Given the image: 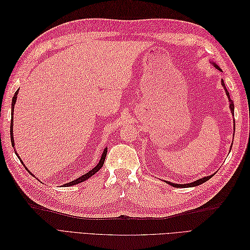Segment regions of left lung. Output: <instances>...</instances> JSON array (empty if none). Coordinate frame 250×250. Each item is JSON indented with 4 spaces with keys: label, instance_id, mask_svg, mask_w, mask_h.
Listing matches in <instances>:
<instances>
[{
    "label": "left lung",
    "instance_id": "8db88e82",
    "mask_svg": "<svg viewBox=\"0 0 250 250\" xmlns=\"http://www.w3.org/2000/svg\"><path fill=\"white\" fill-rule=\"evenodd\" d=\"M211 64H213L217 70H219V71H221V69L220 67H219L216 63H214V62H211ZM221 82H222V86L224 87V90H225V93H226V95H228V98H229V108H230V111H231V115L232 116H234V113H233V108H234V106H233V102H232V100L230 99V97H229V93L228 92V89H226V87H225V84H224V81L223 80H221ZM234 122V121H233ZM232 146V145H231ZM231 150V148L229 149V151ZM215 174V173H214ZM214 174L213 175H209V176H206V177H202V178H200V179H197V180H195V181H193V183H191V184H184V185H177V184H172V183H170V181H166V183L167 184H169L170 186H172V187H174V188H186V187H196V186H199V185H201V184H203V183H206L207 180H208L209 178H211L214 176Z\"/></svg>",
    "mask_w": 250,
    "mask_h": 250
}]
</instances>
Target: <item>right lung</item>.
I'll return each mask as SVG.
<instances>
[{
	"label": "right lung",
	"mask_w": 250,
	"mask_h": 250,
	"mask_svg": "<svg viewBox=\"0 0 250 250\" xmlns=\"http://www.w3.org/2000/svg\"><path fill=\"white\" fill-rule=\"evenodd\" d=\"M18 93H19V89L17 90L16 94H14V96H13V98H12V103H11V115H12V119H11V124H10V139H11L12 147H14V140H13V109H14V104H16V102H17ZM14 150H16V148H14ZM14 152H16V151H14ZM106 153H107V148H105V149H104V151H103V153H102V156H101V158H100V162L98 163V165L96 166V167H95L94 169H92L90 171H88L87 173H85V174H84V175L80 176L79 178H77V179H75V180L71 181V183H69V184H64V185H63V187H71V186H75V185H77V184L83 183V181L86 180V179H88L90 176H93L95 173H97L98 171H99V170L102 168V166H103L104 161H105V157H106ZM16 154H17V156L19 157V160L21 162L22 166H24V167L26 168V166L24 165V163H22V161L21 160V157L19 156V154H18L17 152H16ZM26 169H27V168H26ZM27 171H28L30 174H31L32 176H34L33 174H32L31 172H30L28 169H27Z\"/></svg>",
	"instance_id": "obj_1"
}]
</instances>
